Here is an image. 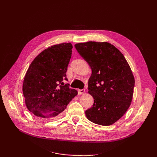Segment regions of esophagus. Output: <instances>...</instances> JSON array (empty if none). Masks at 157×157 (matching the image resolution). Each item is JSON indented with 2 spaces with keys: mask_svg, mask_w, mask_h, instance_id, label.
<instances>
[{
  "mask_svg": "<svg viewBox=\"0 0 157 157\" xmlns=\"http://www.w3.org/2000/svg\"><path fill=\"white\" fill-rule=\"evenodd\" d=\"M78 94H80V95L84 94L85 93V90L84 89H83V90H78Z\"/></svg>",
  "mask_w": 157,
  "mask_h": 157,
  "instance_id": "esophagus-1",
  "label": "esophagus"
}]
</instances>
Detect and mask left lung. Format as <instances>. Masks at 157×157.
I'll use <instances>...</instances> for the list:
<instances>
[{
	"label": "left lung",
	"instance_id": "left-lung-1",
	"mask_svg": "<svg viewBox=\"0 0 157 157\" xmlns=\"http://www.w3.org/2000/svg\"><path fill=\"white\" fill-rule=\"evenodd\" d=\"M92 69L88 93L94 98L85 111L95 124L110 126L124 115L131 105L134 77L124 56L107 42L89 41L75 45Z\"/></svg>",
	"mask_w": 157,
	"mask_h": 157
}]
</instances>
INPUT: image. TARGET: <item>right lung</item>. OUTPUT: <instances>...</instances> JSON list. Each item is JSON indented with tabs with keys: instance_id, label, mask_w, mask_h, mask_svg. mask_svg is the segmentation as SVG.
<instances>
[{
	"instance_id": "right-lung-1",
	"label": "right lung",
	"mask_w": 157,
	"mask_h": 157,
	"mask_svg": "<svg viewBox=\"0 0 157 157\" xmlns=\"http://www.w3.org/2000/svg\"><path fill=\"white\" fill-rule=\"evenodd\" d=\"M73 46L61 43L45 49L33 60L23 83L27 108L35 116L57 118L62 115L68 103L78 94L64 84Z\"/></svg>"
}]
</instances>
